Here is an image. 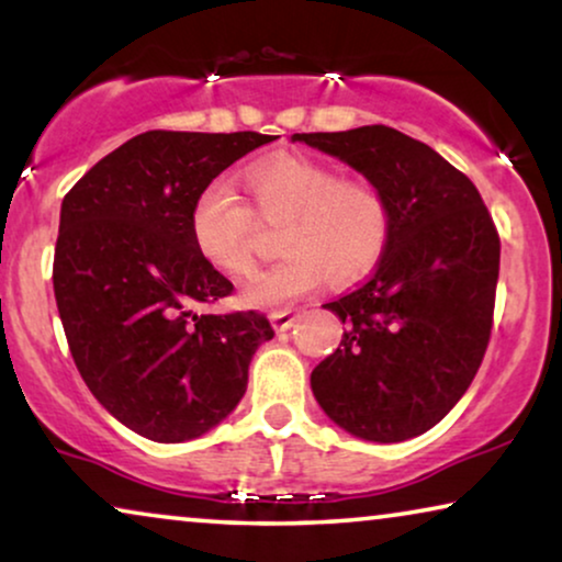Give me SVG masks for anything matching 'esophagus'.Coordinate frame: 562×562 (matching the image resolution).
Wrapping results in <instances>:
<instances>
[{
  "label": "esophagus",
  "instance_id": "34e87169",
  "mask_svg": "<svg viewBox=\"0 0 562 562\" xmlns=\"http://www.w3.org/2000/svg\"><path fill=\"white\" fill-rule=\"evenodd\" d=\"M294 322H296V314L291 310H281L271 314V325L276 333H286V329L294 327Z\"/></svg>",
  "mask_w": 562,
  "mask_h": 562
}]
</instances>
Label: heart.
I'll return each mask as SVG.
<instances>
[{"mask_svg": "<svg viewBox=\"0 0 562 562\" xmlns=\"http://www.w3.org/2000/svg\"><path fill=\"white\" fill-rule=\"evenodd\" d=\"M256 210L268 222H286V258L258 273L240 302L252 310H283L319 286L352 283L371 271L391 237V206L366 179H342L325 160L302 153H271L245 168ZM256 220L227 179L206 181L189 210L191 240L199 256L225 276L256 268L250 237Z\"/></svg>", "mask_w": 562, "mask_h": 562, "instance_id": "b5f03b06", "label": "heart"}]
</instances>
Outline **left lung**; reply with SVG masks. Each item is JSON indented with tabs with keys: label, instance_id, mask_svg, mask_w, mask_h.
<instances>
[{
	"label": "left lung",
	"instance_id": "1",
	"mask_svg": "<svg viewBox=\"0 0 562 562\" xmlns=\"http://www.w3.org/2000/svg\"><path fill=\"white\" fill-rule=\"evenodd\" d=\"M375 183L391 237L363 286L325 304L345 333L312 371L345 432L404 442L435 427L471 386L494 325L498 233L479 189L440 153L386 125L294 133Z\"/></svg>",
	"mask_w": 562,
	"mask_h": 562
}]
</instances>
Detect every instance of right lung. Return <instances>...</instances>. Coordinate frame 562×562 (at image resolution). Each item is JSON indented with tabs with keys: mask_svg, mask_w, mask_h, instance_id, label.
<instances>
[{
	"mask_svg": "<svg viewBox=\"0 0 562 562\" xmlns=\"http://www.w3.org/2000/svg\"><path fill=\"white\" fill-rule=\"evenodd\" d=\"M271 140L150 130L89 168L60 204L53 291L74 363L97 402L153 442L217 427L273 337L258 312H194L233 283L189 229L199 189Z\"/></svg>",
	"mask_w": 562,
	"mask_h": 562,
	"instance_id": "right-lung-1",
	"label": "right lung"
}]
</instances>
